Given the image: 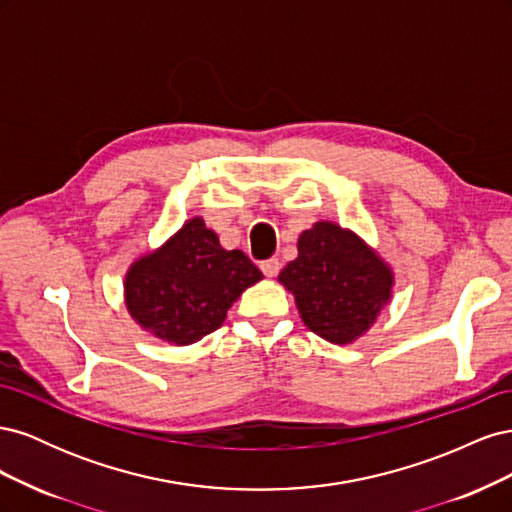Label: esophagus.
Wrapping results in <instances>:
<instances>
[{"label":"esophagus","instance_id":"obj_1","mask_svg":"<svg viewBox=\"0 0 512 512\" xmlns=\"http://www.w3.org/2000/svg\"><path fill=\"white\" fill-rule=\"evenodd\" d=\"M260 271L265 273L267 277H275L277 271H280V260H277V258L262 260V262H260Z\"/></svg>","mask_w":512,"mask_h":512}]
</instances>
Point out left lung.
<instances>
[{"label":"left lung","mask_w":512,"mask_h":512,"mask_svg":"<svg viewBox=\"0 0 512 512\" xmlns=\"http://www.w3.org/2000/svg\"><path fill=\"white\" fill-rule=\"evenodd\" d=\"M299 256L280 282L294 294L309 331L333 344H350L389 303L393 271L350 230L318 222L299 237Z\"/></svg>","instance_id":"1"}]
</instances>
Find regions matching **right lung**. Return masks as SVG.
<instances>
[{"label":"right lung","mask_w":512,"mask_h":512,"mask_svg":"<svg viewBox=\"0 0 512 512\" xmlns=\"http://www.w3.org/2000/svg\"><path fill=\"white\" fill-rule=\"evenodd\" d=\"M262 273L241 250H224L203 218H192L160 250L126 273V305L145 331L188 346L222 327L228 307Z\"/></svg>","instance_id":"1"}]
</instances>
